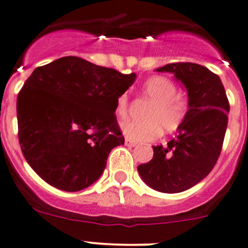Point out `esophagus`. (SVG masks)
<instances>
[{
    "label": "esophagus",
    "mask_w": 248,
    "mask_h": 248,
    "mask_svg": "<svg viewBox=\"0 0 248 248\" xmlns=\"http://www.w3.org/2000/svg\"><path fill=\"white\" fill-rule=\"evenodd\" d=\"M125 145H127V147H136L137 143L134 142V141H130V140H125Z\"/></svg>",
    "instance_id": "obj_1"
}]
</instances>
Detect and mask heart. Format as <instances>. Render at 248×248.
I'll return each mask as SVG.
<instances>
[{
  "label": "heart",
  "instance_id": "heart-1",
  "mask_svg": "<svg viewBox=\"0 0 248 248\" xmlns=\"http://www.w3.org/2000/svg\"><path fill=\"white\" fill-rule=\"evenodd\" d=\"M142 93L150 105L145 108L142 122H124L122 132L132 141H153L161 134L177 131L187 116V99L177 95V87L165 76H152L142 85ZM127 95L121 94L116 100L114 111L119 118L127 114Z\"/></svg>",
  "mask_w": 248,
  "mask_h": 248
}]
</instances>
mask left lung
Masks as SVG:
<instances>
[{"instance_id": "left-lung-1", "label": "left lung", "mask_w": 248, "mask_h": 248, "mask_svg": "<svg viewBox=\"0 0 248 248\" xmlns=\"http://www.w3.org/2000/svg\"><path fill=\"white\" fill-rule=\"evenodd\" d=\"M170 73L187 92L188 111L166 147H153L154 156L137 167L153 190L178 193L202 181L215 166L228 124L229 103L221 78L203 65L172 63L157 68Z\"/></svg>"}]
</instances>
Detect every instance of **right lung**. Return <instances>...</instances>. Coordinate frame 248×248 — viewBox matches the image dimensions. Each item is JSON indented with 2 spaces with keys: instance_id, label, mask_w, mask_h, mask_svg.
Instances as JSON below:
<instances>
[{
  "instance_id": "obj_1",
  "label": "right lung",
  "mask_w": 248,
  "mask_h": 248,
  "mask_svg": "<svg viewBox=\"0 0 248 248\" xmlns=\"http://www.w3.org/2000/svg\"><path fill=\"white\" fill-rule=\"evenodd\" d=\"M136 78L74 56L35 68L16 101L20 147L34 172L68 192L95 183L124 144L114 107Z\"/></svg>"
}]
</instances>
